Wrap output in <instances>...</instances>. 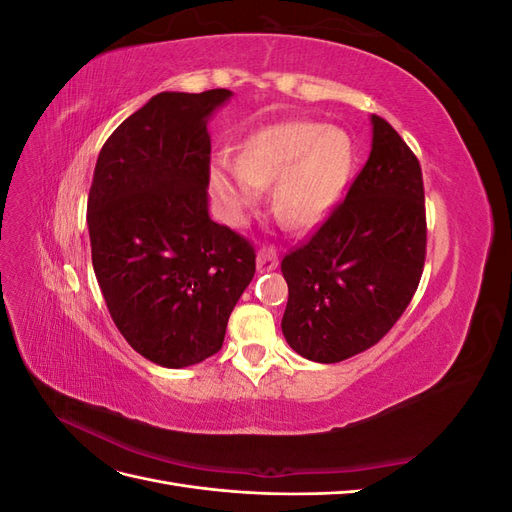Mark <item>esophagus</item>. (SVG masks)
Listing matches in <instances>:
<instances>
[{
  "label": "esophagus",
  "instance_id": "esophagus-1",
  "mask_svg": "<svg viewBox=\"0 0 512 512\" xmlns=\"http://www.w3.org/2000/svg\"><path fill=\"white\" fill-rule=\"evenodd\" d=\"M256 267L260 273L273 271L277 267V254L271 250V247H262L256 258Z\"/></svg>",
  "mask_w": 512,
  "mask_h": 512
}]
</instances>
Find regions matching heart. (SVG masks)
<instances>
[{
  "mask_svg": "<svg viewBox=\"0 0 512 512\" xmlns=\"http://www.w3.org/2000/svg\"><path fill=\"white\" fill-rule=\"evenodd\" d=\"M354 149L342 128L282 121L256 130L241 145L237 168L215 166L211 185L230 215L254 205L273 185V209L284 222L312 228L329 218L352 173Z\"/></svg>",
  "mask_w": 512,
  "mask_h": 512,
  "instance_id": "heart-1",
  "label": "heart"
}]
</instances>
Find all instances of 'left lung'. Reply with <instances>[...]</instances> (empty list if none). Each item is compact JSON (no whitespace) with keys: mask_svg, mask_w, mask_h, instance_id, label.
Wrapping results in <instances>:
<instances>
[{"mask_svg":"<svg viewBox=\"0 0 512 512\" xmlns=\"http://www.w3.org/2000/svg\"><path fill=\"white\" fill-rule=\"evenodd\" d=\"M371 126V153L346 198L282 260V331L294 352L316 363H339L378 344L423 275L421 164L389 121L371 115Z\"/></svg>","mask_w":512,"mask_h":512,"instance_id":"left-lung-1","label":"left lung"}]
</instances>
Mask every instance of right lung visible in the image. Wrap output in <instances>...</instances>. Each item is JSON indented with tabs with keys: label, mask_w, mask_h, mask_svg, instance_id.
<instances>
[{
	"label": "right lung",
	"mask_w": 512,
	"mask_h": 512,
	"mask_svg": "<svg viewBox=\"0 0 512 512\" xmlns=\"http://www.w3.org/2000/svg\"><path fill=\"white\" fill-rule=\"evenodd\" d=\"M232 94L162 91L104 143L87 198L108 312L151 363L181 369L224 344L256 273L254 245L209 218L207 121Z\"/></svg>",
	"instance_id": "right-lung-1"
}]
</instances>
